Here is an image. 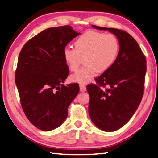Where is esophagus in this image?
Listing matches in <instances>:
<instances>
[{
  "mask_svg": "<svg viewBox=\"0 0 158 158\" xmlns=\"http://www.w3.org/2000/svg\"><path fill=\"white\" fill-rule=\"evenodd\" d=\"M79 88H80V91H81V92L86 91V86L85 85L81 84L79 85Z\"/></svg>",
  "mask_w": 158,
  "mask_h": 158,
  "instance_id": "obj_1",
  "label": "esophagus"
}]
</instances>
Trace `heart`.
<instances>
[{
  "label": "heart",
  "mask_w": 158,
  "mask_h": 158,
  "mask_svg": "<svg viewBox=\"0 0 158 158\" xmlns=\"http://www.w3.org/2000/svg\"><path fill=\"white\" fill-rule=\"evenodd\" d=\"M75 48L66 47L63 58L67 66L75 71L81 64L84 66L70 76V80L80 84H87L96 73L106 72L111 67L119 52V42L113 34L88 31L75 42Z\"/></svg>",
  "instance_id": "b5f03b06"
}]
</instances>
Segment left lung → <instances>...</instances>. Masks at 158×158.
Instances as JSON below:
<instances>
[{
	"instance_id": "obj_1",
	"label": "left lung",
	"mask_w": 158,
	"mask_h": 158,
	"mask_svg": "<svg viewBox=\"0 0 158 158\" xmlns=\"http://www.w3.org/2000/svg\"><path fill=\"white\" fill-rule=\"evenodd\" d=\"M92 27L109 31L119 42V54L114 64L96 77V84L87 86L90 97L88 110L92 122L100 130L113 132L128 122L141 102L146 58L138 43L129 33L95 25Z\"/></svg>"
}]
</instances>
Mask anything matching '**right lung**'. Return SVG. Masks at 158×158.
<instances>
[{
  "instance_id": "1",
  "label": "right lung",
  "mask_w": 158,
  "mask_h": 158,
  "mask_svg": "<svg viewBox=\"0 0 158 158\" xmlns=\"http://www.w3.org/2000/svg\"><path fill=\"white\" fill-rule=\"evenodd\" d=\"M79 35L69 25L49 28L26 42L19 53L15 77L20 103L39 130L51 131L61 125L79 92L78 83L63 84L69 70L62 54Z\"/></svg>"
}]
</instances>
